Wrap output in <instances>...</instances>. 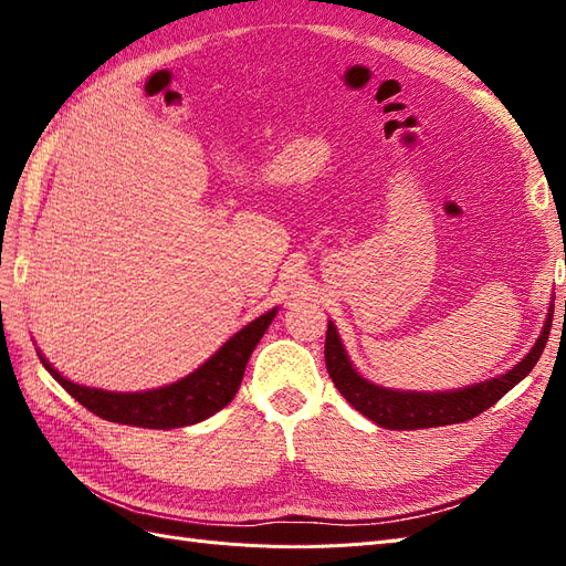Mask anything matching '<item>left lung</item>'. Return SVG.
<instances>
[{"label": "left lung", "mask_w": 566, "mask_h": 566, "mask_svg": "<svg viewBox=\"0 0 566 566\" xmlns=\"http://www.w3.org/2000/svg\"><path fill=\"white\" fill-rule=\"evenodd\" d=\"M547 335H551V318L545 328L522 361L507 370L501 378L479 382L455 391H394L368 382L354 370L349 364L347 352L342 347L337 328L333 321L325 333V368L333 378V385L345 397L358 413H364L375 424L387 427V430H424V427H441L472 420L474 416L484 413L495 401L522 382L531 368L541 358Z\"/></svg>", "instance_id": "obj_1"}]
</instances>
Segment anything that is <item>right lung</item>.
<instances>
[{"label": "right lung", "mask_w": 566, "mask_h": 566, "mask_svg": "<svg viewBox=\"0 0 566 566\" xmlns=\"http://www.w3.org/2000/svg\"><path fill=\"white\" fill-rule=\"evenodd\" d=\"M276 316V310L248 323L241 333H235L224 347L208 358L198 370L186 375L184 380L150 391H104L90 389L65 380L59 370L51 368L46 358L42 366L75 401L92 410L94 416L148 430H172V427L196 424L214 416L224 408L241 387L248 358L256 342L262 339L269 323Z\"/></svg>", "instance_id": "1"}]
</instances>
